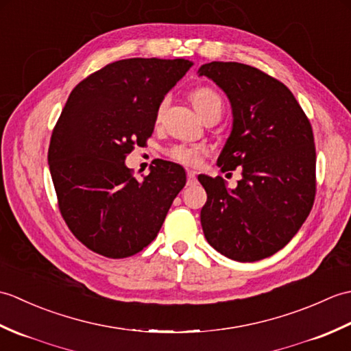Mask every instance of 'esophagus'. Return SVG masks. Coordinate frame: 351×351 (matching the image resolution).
Wrapping results in <instances>:
<instances>
[{
	"label": "esophagus",
	"instance_id": "obj_1",
	"mask_svg": "<svg viewBox=\"0 0 351 351\" xmlns=\"http://www.w3.org/2000/svg\"><path fill=\"white\" fill-rule=\"evenodd\" d=\"M196 182H197V180H196V171L189 170V171H187V184H189V185H193V184H196Z\"/></svg>",
	"mask_w": 351,
	"mask_h": 351
}]
</instances>
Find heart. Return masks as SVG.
<instances>
[{"label": "heart", "mask_w": 351, "mask_h": 351, "mask_svg": "<svg viewBox=\"0 0 351 351\" xmlns=\"http://www.w3.org/2000/svg\"><path fill=\"white\" fill-rule=\"evenodd\" d=\"M191 102L195 106L196 111L200 116H205L213 110H221V98L215 93L213 88L208 87H199L191 93ZM164 107H166V101L161 102V106L156 111V117H160ZM169 156L176 162H181L184 166H197L204 156V149L200 146H191V145H175L167 151Z\"/></svg>", "instance_id": "1"}]
</instances>
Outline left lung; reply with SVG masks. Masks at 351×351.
<instances>
[{
  "instance_id": "8db88e82",
  "label": "left lung",
  "mask_w": 351,
  "mask_h": 351,
  "mask_svg": "<svg viewBox=\"0 0 351 351\" xmlns=\"http://www.w3.org/2000/svg\"><path fill=\"white\" fill-rule=\"evenodd\" d=\"M202 75L232 107V131L217 164L223 171L241 167L243 178L229 190L221 176H197L206 191L200 223L221 255L253 263L285 247L312 210L314 132L289 88L263 71L211 62L200 66Z\"/></svg>"
}]
</instances>
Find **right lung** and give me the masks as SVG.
Instances as JSON below:
<instances>
[{"instance_id":"1","label":"right lung","mask_w":351,"mask_h":351,"mask_svg":"<svg viewBox=\"0 0 351 351\" xmlns=\"http://www.w3.org/2000/svg\"><path fill=\"white\" fill-rule=\"evenodd\" d=\"M184 58H126L104 66L71 92L54 126L48 164L71 232L107 258L151 244L187 176L160 160L137 181L125 158L152 136L164 96L191 68Z\"/></svg>"}]
</instances>
